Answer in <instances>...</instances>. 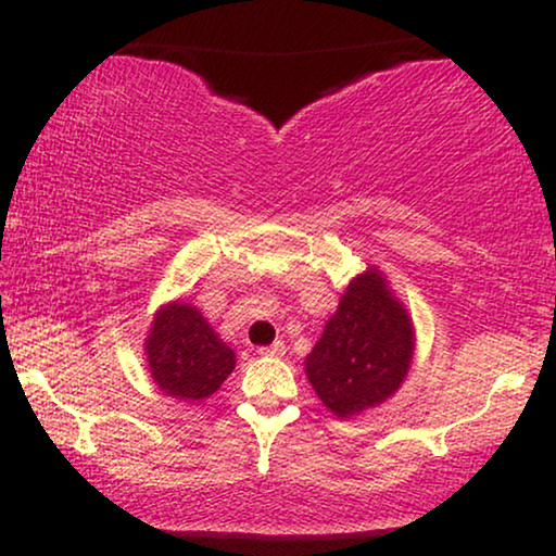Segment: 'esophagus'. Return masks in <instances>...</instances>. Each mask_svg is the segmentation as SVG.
Returning <instances> with one entry per match:
<instances>
[{
	"mask_svg": "<svg viewBox=\"0 0 556 556\" xmlns=\"http://www.w3.org/2000/svg\"><path fill=\"white\" fill-rule=\"evenodd\" d=\"M261 354H265V356H283L286 354V344H283V341H273L270 346H263L261 349Z\"/></svg>",
	"mask_w": 556,
	"mask_h": 556,
	"instance_id": "1",
	"label": "esophagus"
}]
</instances>
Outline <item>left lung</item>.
Listing matches in <instances>:
<instances>
[{
  "label": "left lung",
  "instance_id": "obj_1",
  "mask_svg": "<svg viewBox=\"0 0 556 556\" xmlns=\"http://www.w3.org/2000/svg\"><path fill=\"white\" fill-rule=\"evenodd\" d=\"M415 352L407 308L377 268L346 286L337 314L306 356V377L337 417L382 405L405 382Z\"/></svg>",
  "mask_w": 556,
  "mask_h": 556
}]
</instances>
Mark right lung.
Returning <instances> with one entry per match:
<instances>
[{"label": "right lung", "mask_w": 556, "mask_h": 556, "mask_svg": "<svg viewBox=\"0 0 556 556\" xmlns=\"http://www.w3.org/2000/svg\"><path fill=\"white\" fill-rule=\"evenodd\" d=\"M147 362L162 392L194 402L219 390L235 369V352L192 303L174 301L156 311L147 337Z\"/></svg>", "instance_id": "obj_1"}]
</instances>
